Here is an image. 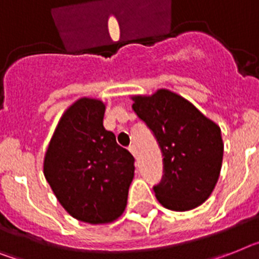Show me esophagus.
Here are the masks:
<instances>
[{"label":"esophagus","mask_w":259,"mask_h":259,"mask_svg":"<svg viewBox=\"0 0 259 259\" xmlns=\"http://www.w3.org/2000/svg\"><path fill=\"white\" fill-rule=\"evenodd\" d=\"M128 151L136 157V148H135V145H130V147H128Z\"/></svg>","instance_id":"esophagus-1"}]
</instances>
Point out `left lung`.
I'll use <instances>...</instances> for the list:
<instances>
[{"label":"left lung","instance_id":"obj_1","mask_svg":"<svg viewBox=\"0 0 259 259\" xmlns=\"http://www.w3.org/2000/svg\"><path fill=\"white\" fill-rule=\"evenodd\" d=\"M132 108L152 130L164 156V179L155 187L164 208H197L219 181L224 157L221 130L196 106L170 90L132 95Z\"/></svg>","mask_w":259,"mask_h":259}]
</instances>
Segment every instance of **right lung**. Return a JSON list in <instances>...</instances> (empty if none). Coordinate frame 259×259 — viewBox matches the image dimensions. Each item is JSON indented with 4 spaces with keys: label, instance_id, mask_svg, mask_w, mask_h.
<instances>
[{
    "label": "right lung",
    "instance_id": "1",
    "mask_svg": "<svg viewBox=\"0 0 259 259\" xmlns=\"http://www.w3.org/2000/svg\"><path fill=\"white\" fill-rule=\"evenodd\" d=\"M106 103L79 98L63 112L46 149L44 175L68 214L91 225L116 221L127 206L134 156L103 125Z\"/></svg>",
    "mask_w": 259,
    "mask_h": 259
}]
</instances>
